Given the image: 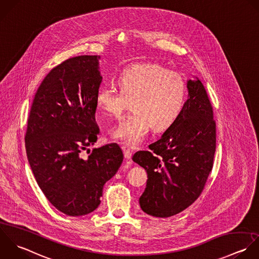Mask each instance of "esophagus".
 <instances>
[{
  "label": "esophagus",
  "mask_w": 259,
  "mask_h": 259,
  "mask_svg": "<svg viewBox=\"0 0 259 259\" xmlns=\"http://www.w3.org/2000/svg\"><path fill=\"white\" fill-rule=\"evenodd\" d=\"M123 151H124V156L126 159H130L132 157V151L126 147H123Z\"/></svg>",
  "instance_id": "esophagus-1"
}]
</instances>
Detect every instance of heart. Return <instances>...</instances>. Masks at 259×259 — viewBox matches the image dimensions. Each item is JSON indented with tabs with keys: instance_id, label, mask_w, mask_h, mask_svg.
Here are the masks:
<instances>
[{
	"instance_id": "heart-1",
	"label": "heart",
	"mask_w": 259,
	"mask_h": 259,
	"mask_svg": "<svg viewBox=\"0 0 259 259\" xmlns=\"http://www.w3.org/2000/svg\"><path fill=\"white\" fill-rule=\"evenodd\" d=\"M117 84L119 91L100 88L96 103L105 115L120 118L127 101H131L133 113L111 132L112 138L124 145H138L150 128L156 132L168 129L183 111L187 95L184 77L158 63L125 68L119 74Z\"/></svg>"
}]
</instances>
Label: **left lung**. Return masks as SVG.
I'll use <instances>...</instances> for the list:
<instances>
[{
  "label": "left lung",
  "mask_w": 259,
  "mask_h": 259,
  "mask_svg": "<svg viewBox=\"0 0 259 259\" xmlns=\"http://www.w3.org/2000/svg\"><path fill=\"white\" fill-rule=\"evenodd\" d=\"M189 97L176 121L148 151L132 159L147 172L139 199L143 212L167 218L190 207L202 194L213 167L216 123L202 81L189 79Z\"/></svg>",
  "instance_id": "1"
}]
</instances>
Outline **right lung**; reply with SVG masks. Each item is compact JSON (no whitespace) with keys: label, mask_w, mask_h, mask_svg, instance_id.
<instances>
[{"label":"right lung","mask_w":259,"mask_h":259,"mask_svg":"<svg viewBox=\"0 0 259 259\" xmlns=\"http://www.w3.org/2000/svg\"><path fill=\"white\" fill-rule=\"evenodd\" d=\"M99 59L80 55L52 68L35 94L28 118L25 146L35 180L47 200L67 216L98 208L104 185L124 157L116 143L81 156L100 133L95 116L102 82Z\"/></svg>","instance_id":"add662e5"}]
</instances>
